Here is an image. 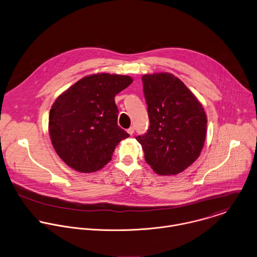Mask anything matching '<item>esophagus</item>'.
<instances>
[{"instance_id":"1","label":"esophagus","mask_w":257,"mask_h":257,"mask_svg":"<svg viewBox=\"0 0 257 257\" xmlns=\"http://www.w3.org/2000/svg\"><path fill=\"white\" fill-rule=\"evenodd\" d=\"M127 132H128L130 135H133V133H134V127H130L129 129H127Z\"/></svg>"}]
</instances>
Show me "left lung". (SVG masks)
<instances>
[{"label": "left lung", "instance_id": "1", "mask_svg": "<svg viewBox=\"0 0 257 257\" xmlns=\"http://www.w3.org/2000/svg\"><path fill=\"white\" fill-rule=\"evenodd\" d=\"M142 83L150 125L136 140L157 174L176 175L200 155L206 114L192 92L172 74L144 75Z\"/></svg>", "mask_w": 257, "mask_h": 257}]
</instances>
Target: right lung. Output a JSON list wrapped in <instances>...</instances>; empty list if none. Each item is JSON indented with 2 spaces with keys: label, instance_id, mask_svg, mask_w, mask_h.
Returning <instances> with one entry per match:
<instances>
[{
  "label": "right lung",
  "instance_id": "add662e5",
  "mask_svg": "<svg viewBox=\"0 0 257 257\" xmlns=\"http://www.w3.org/2000/svg\"><path fill=\"white\" fill-rule=\"evenodd\" d=\"M133 82L129 76L95 74L60 95L50 110L49 133L59 157L71 168L95 172L111 159L129 134L118 124L115 96Z\"/></svg>",
  "mask_w": 257,
  "mask_h": 257
}]
</instances>
